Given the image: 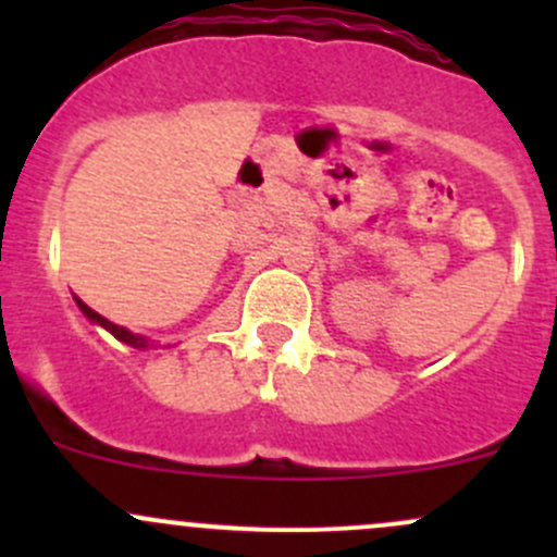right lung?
<instances>
[{"mask_svg": "<svg viewBox=\"0 0 557 557\" xmlns=\"http://www.w3.org/2000/svg\"><path fill=\"white\" fill-rule=\"evenodd\" d=\"M77 307H81L83 314H86L88 320H94V323H99V325H102V329L110 331V334L115 336V339L126 342V345H132V347H148V339H143V336L132 334V331H126V329H123V325H115V323H110V320L102 318V314H99V312H94L91 307L86 305V301H81V299H77Z\"/></svg>", "mask_w": 557, "mask_h": 557, "instance_id": "add662e5", "label": "right lung"}]
</instances>
